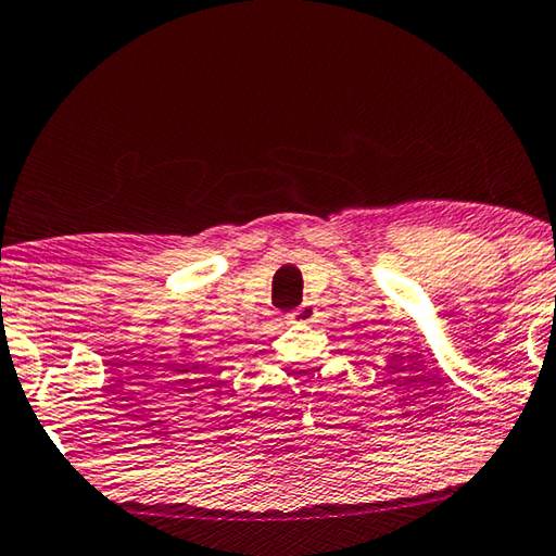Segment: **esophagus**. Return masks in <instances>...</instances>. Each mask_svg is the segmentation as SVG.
<instances>
[{"label":"esophagus","mask_w":556,"mask_h":556,"mask_svg":"<svg viewBox=\"0 0 556 556\" xmlns=\"http://www.w3.org/2000/svg\"><path fill=\"white\" fill-rule=\"evenodd\" d=\"M315 315H318V311H315L311 303H303L301 307H298V311H293V313L288 315V320L293 323V326H305V323H313L315 320Z\"/></svg>","instance_id":"esophagus-1"}]
</instances>
